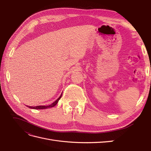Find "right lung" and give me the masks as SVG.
Wrapping results in <instances>:
<instances>
[{"label": "right lung", "instance_id": "1", "mask_svg": "<svg viewBox=\"0 0 151 151\" xmlns=\"http://www.w3.org/2000/svg\"><path fill=\"white\" fill-rule=\"evenodd\" d=\"M62 94L60 95V96L59 97V98L56 100L55 101L53 102L52 104H50V105H48V106H28V108H29L36 109H46V108H48L53 107V106H55V105L57 104V103H58V100L61 98V97H62Z\"/></svg>", "mask_w": 151, "mask_h": 151}]
</instances>
